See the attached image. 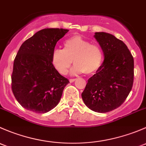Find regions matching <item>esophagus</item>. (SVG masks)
<instances>
[{
	"instance_id": "esophagus-1",
	"label": "esophagus",
	"mask_w": 146,
	"mask_h": 146,
	"mask_svg": "<svg viewBox=\"0 0 146 146\" xmlns=\"http://www.w3.org/2000/svg\"><path fill=\"white\" fill-rule=\"evenodd\" d=\"M74 81H76V79H70V83H72V82H74Z\"/></svg>"
}]
</instances>
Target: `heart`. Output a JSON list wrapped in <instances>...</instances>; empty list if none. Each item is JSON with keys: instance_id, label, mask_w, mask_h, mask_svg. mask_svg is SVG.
<instances>
[{"instance_id": "heart-1", "label": "heart", "mask_w": 146, "mask_h": 146, "mask_svg": "<svg viewBox=\"0 0 146 146\" xmlns=\"http://www.w3.org/2000/svg\"><path fill=\"white\" fill-rule=\"evenodd\" d=\"M103 51L98 45L79 36H74L64 42V48L52 51V64L57 71L62 75L67 74L72 63L74 66L71 70L72 74L85 73L91 74L101 66Z\"/></svg>"}]
</instances>
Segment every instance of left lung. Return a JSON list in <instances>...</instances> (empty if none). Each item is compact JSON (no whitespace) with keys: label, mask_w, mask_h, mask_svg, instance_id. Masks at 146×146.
<instances>
[{"label":"left lung","mask_w":146,"mask_h":146,"mask_svg":"<svg viewBox=\"0 0 146 146\" xmlns=\"http://www.w3.org/2000/svg\"><path fill=\"white\" fill-rule=\"evenodd\" d=\"M94 38L103 51L104 60L88 80L82 97L91 110L105 113L119 108L129 96L134 62L125 43L112 34L96 32Z\"/></svg>","instance_id":"left-lung-1"}]
</instances>
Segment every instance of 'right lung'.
Wrapping results in <instances>:
<instances>
[{"instance_id": "right-lung-1", "label": "right lung", "mask_w": 146, "mask_h": 146, "mask_svg": "<svg viewBox=\"0 0 146 146\" xmlns=\"http://www.w3.org/2000/svg\"><path fill=\"white\" fill-rule=\"evenodd\" d=\"M69 31L46 28L26 40L13 64L12 89L18 103L36 113H46L59 103L69 80L52 64L57 42Z\"/></svg>"}]
</instances>
